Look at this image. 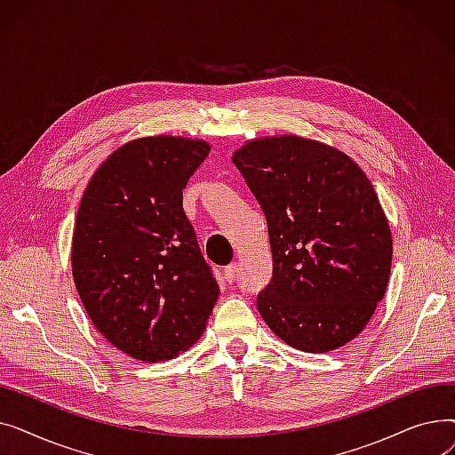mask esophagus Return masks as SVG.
Wrapping results in <instances>:
<instances>
[{"label":"esophagus","instance_id":"34e87169","mask_svg":"<svg viewBox=\"0 0 455 455\" xmlns=\"http://www.w3.org/2000/svg\"><path fill=\"white\" fill-rule=\"evenodd\" d=\"M223 276H225V280H227V282H234V280H235V276H237V264H230V266H227V267H225V271H223Z\"/></svg>","mask_w":455,"mask_h":455}]
</instances>
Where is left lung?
Masks as SVG:
<instances>
[{
  "label": "left lung",
  "instance_id": "obj_1",
  "mask_svg": "<svg viewBox=\"0 0 455 455\" xmlns=\"http://www.w3.org/2000/svg\"><path fill=\"white\" fill-rule=\"evenodd\" d=\"M232 162L267 220L273 280L256 299L261 319L302 352L360 336L393 261L391 227L362 167L297 134L249 140Z\"/></svg>",
  "mask_w": 455,
  "mask_h": 455
}]
</instances>
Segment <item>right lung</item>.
I'll return each instance as SVG.
<instances>
[{
	"label": "right lung",
	"mask_w": 455,
	"mask_h": 455,
	"mask_svg": "<svg viewBox=\"0 0 455 455\" xmlns=\"http://www.w3.org/2000/svg\"><path fill=\"white\" fill-rule=\"evenodd\" d=\"M188 136L134 138L92 175L71 237V275L90 321L143 363L173 360L206 328L220 288L182 210L210 153Z\"/></svg>",
	"instance_id": "1"
}]
</instances>
